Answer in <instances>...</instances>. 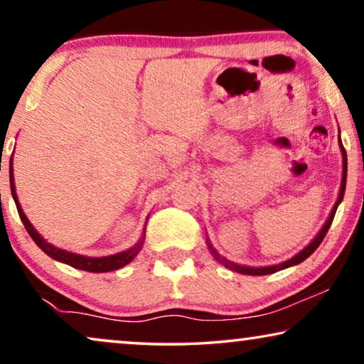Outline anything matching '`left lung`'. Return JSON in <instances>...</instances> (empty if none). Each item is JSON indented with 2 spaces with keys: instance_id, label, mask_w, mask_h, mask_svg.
<instances>
[{
  "instance_id": "left-lung-1",
  "label": "left lung",
  "mask_w": 364,
  "mask_h": 364,
  "mask_svg": "<svg viewBox=\"0 0 364 364\" xmlns=\"http://www.w3.org/2000/svg\"><path fill=\"white\" fill-rule=\"evenodd\" d=\"M340 147H341V154H343V181H341V188H340V196H338V200L335 203V207H333V210L330 213V217H328V220L325 225H323V228L320 230V233L313 238V242L308 245L306 248H303V250L298 253V255H295L293 258H290V260L283 262L280 263V265H273V267H262V268H253V267H242V265H237V263H232L230 260H225V258L220 257L217 253L215 248H213L210 245V242L207 240L208 243V248H210L212 255L215 257L217 262H220L222 265H225L227 268H230V270L233 272H238V273H243V275H270V273H275V272H280L283 270V268H288V267H293V265H298V263H301L303 260H306L308 257L311 255L313 252L316 250L318 247H320V243L323 242V238H325V235L328 233V228H330L333 218H335V213H336V208L338 205H340V202L343 200V196H345V188H346V168H348V162H346V151L345 147H343L341 144V139H340Z\"/></svg>"
}]
</instances>
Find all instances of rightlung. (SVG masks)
Listing matches in <instances>:
<instances>
[{
    "label": "right lung",
    "instance_id": "right-lung-1",
    "mask_svg": "<svg viewBox=\"0 0 364 364\" xmlns=\"http://www.w3.org/2000/svg\"><path fill=\"white\" fill-rule=\"evenodd\" d=\"M9 186H11V193H13V198H14V203H16V208H18V213H19V218H21V222L24 223V228H26L29 237L33 238L34 243L41 248V250L49 255L54 260L58 262H63L66 263V265H71L74 268H79V270H86V272H92V273H102V272H112V270H117V268H122L124 265H127V263H131L134 260V257L137 255L139 250L142 248V243H144V237L141 238V242L136 243L132 248H129L126 252H121V253H116V255H111V257H102V258H91V257H84V255H77V253H71V252H66V250H61V248H56L51 243H48L44 238L39 235V233L34 230V227L29 223L28 217L24 215L21 205H19L18 202V197H16V191H14V181H13V166H11V172H9Z\"/></svg>",
    "mask_w": 364,
    "mask_h": 364
}]
</instances>
